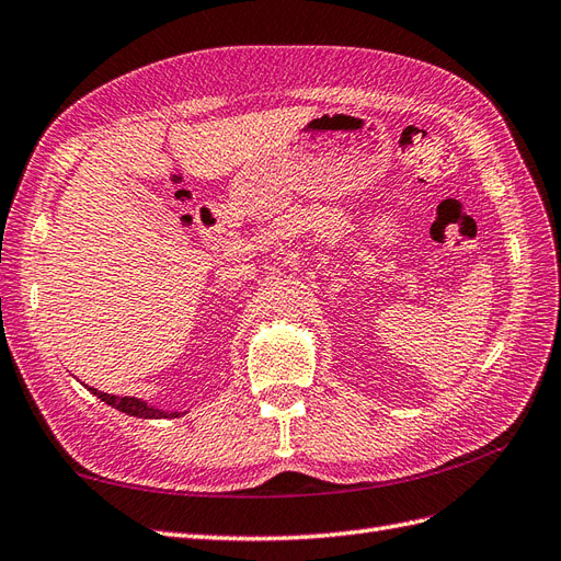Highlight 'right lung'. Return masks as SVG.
<instances>
[{
	"label": "right lung",
	"instance_id": "add662e5",
	"mask_svg": "<svg viewBox=\"0 0 561 561\" xmlns=\"http://www.w3.org/2000/svg\"><path fill=\"white\" fill-rule=\"evenodd\" d=\"M89 392H93L107 407H115L117 411H122L126 415H136V419H179V415H183L181 411L157 409V407L142 402V399H136V397H117V394H107V392L93 390V388H89Z\"/></svg>",
	"mask_w": 561,
	"mask_h": 561
}]
</instances>
